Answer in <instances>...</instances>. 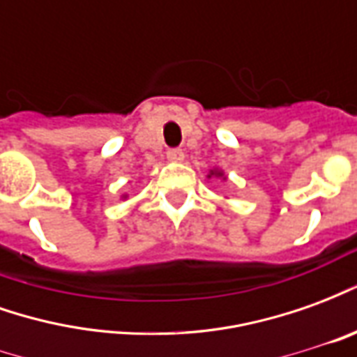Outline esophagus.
Returning a JSON list of instances; mask_svg holds the SVG:
<instances>
[{"label":"esophagus","instance_id":"esophagus-1","mask_svg":"<svg viewBox=\"0 0 357 357\" xmlns=\"http://www.w3.org/2000/svg\"><path fill=\"white\" fill-rule=\"evenodd\" d=\"M166 156H168V160H172V162H181L185 158V153L181 149H168Z\"/></svg>","mask_w":357,"mask_h":357}]
</instances>
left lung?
<instances>
[{"label":"left lung","mask_w":357,"mask_h":357,"mask_svg":"<svg viewBox=\"0 0 357 357\" xmlns=\"http://www.w3.org/2000/svg\"><path fill=\"white\" fill-rule=\"evenodd\" d=\"M210 176H224V174H222V172H218V170H212L210 172ZM208 176V178H210Z\"/></svg>","instance_id":"1"}]
</instances>
